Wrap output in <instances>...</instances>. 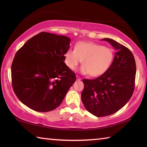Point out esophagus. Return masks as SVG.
<instances>
[{
    "label": "esophagus",
    "instance_id": "obj_1",
    "mask_svg": "<svg viewBox=\"0 0 147 147\" xmlns=\"http://www.w3.org/2000/svg\"><path fill=\"white\" fill-rule=\"evenodd\" d=\"M76 80H81V78L79 76L76 75Z\"/></svg>",
    "mask_w": 147,
    "mask_h": 147
}]
</instances>
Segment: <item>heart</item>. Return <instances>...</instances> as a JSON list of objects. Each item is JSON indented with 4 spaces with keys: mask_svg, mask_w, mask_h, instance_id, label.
Listing matches in <instances>:
<instances>
[{
    "mask_svg": "<svg viewBox=\"0 0 147 147\" xmlns=\"http://www.w3.org/2000/svg\"><path fill=\"white\" fill-rule=\"evenodd\" d=\"M113 59L112 50L93 42H79L74 50L69 49L64 54L65 63L71 70H75L82 62L81 73L94 77L106 73Z\"/></svg>",
    "mask_w": 147,
    "mask_h": 147,
    "instance_id": "heart-1",
    "label": "heart"
}]
</instances>
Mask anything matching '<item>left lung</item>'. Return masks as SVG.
Returning <instances> with one entry per match:
<instances>
[{
  "label": "left lung",
  "mask_w": 147,
  "mask_h": 147,
  "mask_svg": "<svg viewBox=\"0 0 147 147\" xmlns=\"http://www.w3.org/2000/svg\"><path fill=\"white\" fill-rule=\"evenodd\" d=\"M102 40L116 50L113 61L106 73L98 78L83 80L84 88L81 94L84 107L96 117L118 111L130 100L135 88L136 65L131 52L111 39Z\"/></svg>",
  "instance_id": "1"
}]
</instances>
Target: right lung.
I'll return each mask as SVG.
<instances>
[{
  "label": "right lung",
  "mask_w": 147,
  "mask_h": 147,
  "mask_svg": "<svg viewBox=\"0 0 147 147\" xmlns=\"http://www.w3.org/2000/svg\"><path fill=\"white\" fill-rule=\"evenodd\" d=\"M68 37L42 32L28 39L11 65L12 88L17 98L33 110L47 112L60 105L76 81L64 63Z\"/></svg>",
  "instance_id": "obj_1"
}]
</instances>
